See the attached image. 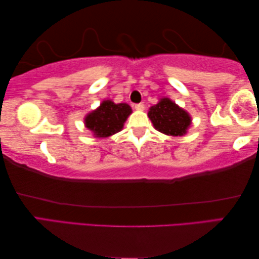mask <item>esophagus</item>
I'll return each mask as SVG.
<instances>
[{"instance_id":"34e87169","label":"esophagus","mask_w":259,"mask_h":259,"mask_svg":"<svg viewBox=\"0 0 259 259\" xmlns=\"http://www.w3.org/2000/svg\"><path fill=\"white\" fill-rule=\"evenodd\" d=\"M134 108H135V110H138V111H143V110H145V104H143V103L135 104Z\"/></svg>"}]
</instances>
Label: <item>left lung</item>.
Masks as SVG:
<instances>
[{
  "label": "left lung",
  "instance_id": "1",
  "mask_svg": "<svg viewBox=\"0 0 259 259\" xmlns=\"http://www.w3.org/2000/svg\"><path fill=\"white\" fill-rule=\"evenodd\" d=\"M148 116L158 132L172 137L185 135L192 122L188 112L166 97H163L157 104L152 105Z\"/></svg>",
  "mask_w": 259,
  "mask_h": 259
}]
</instances>
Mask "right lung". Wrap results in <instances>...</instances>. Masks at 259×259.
I'll return each instance as SVG.
<instances>
[{
  "label": "right lung",
  "mask_w": 259,
  "mask_h": 259,
  "mask_svg": "<svg viewBox=\"0 0 259 259\" xmlns=\"http://www.w3.org/2000/svg\"><path fill=\"white\" fill-rule=\"evenodd\" d=\"M132 113L128 104H116L112 101H103L94 111L84 118V125L96 138H108L120 132L127 117Z\"/></svg>",
  "instance_id": "right-lung-1"
}]
</instances>
